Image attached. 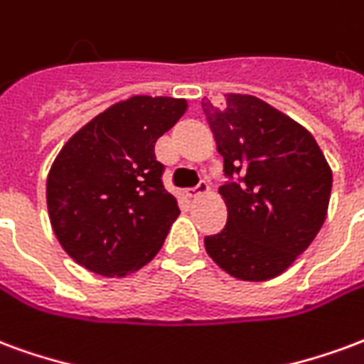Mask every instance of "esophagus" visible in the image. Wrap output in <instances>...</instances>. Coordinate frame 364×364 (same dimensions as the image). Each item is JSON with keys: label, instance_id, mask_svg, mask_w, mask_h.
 I'll return each instance as SVG.
<instances>
[{"label": "esophagus", "instance_id": "esophagus-1", "mask_svg": "<svg viewBox=\"0 0 364 364\" xmlns=\"http://www.w3.org/2000/svg\"><path fill=\"white\" fill-rule=\"evenodd\" d=\"M209 190L208 182L203 180V182H200V184L196 186V188H190L188 190V198H198V196H201V193H205Z\"/></svg>", "mask_w": 364, "mask_h": 364}]
</instances>
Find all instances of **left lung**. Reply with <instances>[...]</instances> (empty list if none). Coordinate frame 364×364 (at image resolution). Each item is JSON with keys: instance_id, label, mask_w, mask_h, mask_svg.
I'll list each match as a JSON object with an SVG mask.
<instances>
[{"instance_id": "8db88e82", "label": "left lung", "mask_w": 364, "mask_h": 364, "mask_svg": "<svg viewBox=\"0 0 364 364\" xmlns=\"http://www.w3.org/2000/svg\"><path fill=\"white\" fill-rule=\"evenodd\" d=\"M201 108L229 178L219 188L227 225L205 237V250L237 279H272L322 229L330 166L310 132L259 98L227 95L223 106L203 98Z\"/></svg>"}]
</instances>
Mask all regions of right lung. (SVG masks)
<instances>
[{
    "label": "right lung",
    "instance_id": "obj_1",
    "mask_svg": "<svg viewBox=\"0 0 364 364\" xmlns=\"http://www.w3.org/2000/svg\"><path fill=\"white\" fill-rule=\"evenodd\" d=\"M184 112V98L132 97L63 145L48 174V213L79 266L122 277L161 250L180 209L164 190L155 143Z\"/></svg>",
    "mask_w": 364,
    "mask_h": 364
}]
</instances>
